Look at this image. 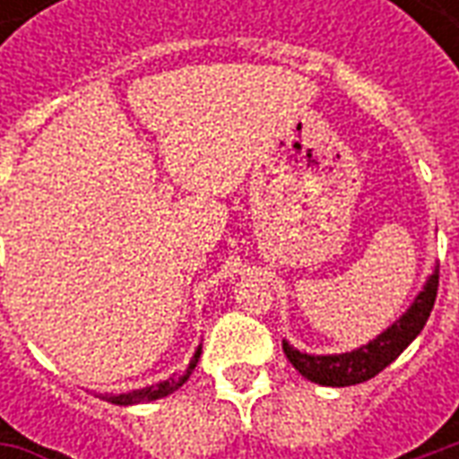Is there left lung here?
I'll list each match as a JSON object with an SVG mask.
<instances>
[{
  "mask_svg": "<svg viewBox=\"0 0 459 459\" xmlns=\"http://www.w3.org/2000/svg\"><path fill=\"white\" fill-rule=\"evenodd\" d=\"M437 282H440V268L433 270V275L425 282L423 292L415 298L411 309L395 325L385 329L384 334H378L374 342H368L356 351L349 354H332V356H312L302 354L298 349H292L288 342H282V351L288 356V361L307 381L319 385H356L364 384L376 374H381L385 366L395 361L405 346L411 344L425 322L433 312L435 298H437Z\"/></svg>",
  "mask_w": 459,
  "mask_h": 459,
  "instance_id": "left-lung-1",
  "label": "left lung"
}]
</instances>
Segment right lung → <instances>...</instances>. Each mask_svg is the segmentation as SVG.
I'll return each mask as SVG.
<instances>
[{
  "mask_svg": "<svg viewBox=\"0 0 459 459\" xmlns=\"http://www.w3.org/2000/svg\"><path fill=\"white\" fill-rule=\"evenodd\" d=\"M199 356H201V349H196V354L191 359L189 368H186V374L177 378V376H171L167 381H161V384H154V385H147V388H140V391H132V394H120V395H105L110 403H117V405H132V403H147V401H157V398H164V395L174 394L177 388H179L189 374L194 371V366L199 364Z\"/></svg>",
  "mask_w": 459,
  "mask_h": 459,
  "instance_id": "right-lung-1",
  "label": "right lung"
}]
</instances>
